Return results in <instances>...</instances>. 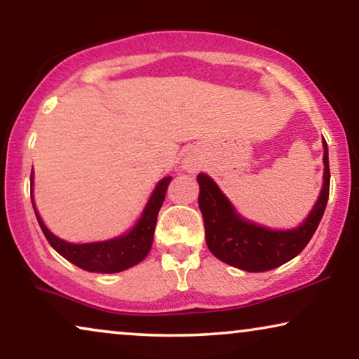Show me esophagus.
<instances>
[{
  "label": "esophagus",
  "instance_id": "1",
  "mask_svg": "<svg viewBox=\"0 0 359 359\" xmlns=\"http://www.w3.org/2000/svg\"><path fill=\"white\" fill-rule=\"evenodd\" d=\"M184 167H186V170H189V171H196V167H197L196 160L194 158H188L184 162Z\"/></svg>",
  "mask_w": 359,
  "mask_h": 359
}]
</instances>
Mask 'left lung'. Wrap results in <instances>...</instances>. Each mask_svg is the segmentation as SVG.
I'll return each instance as SVG.
<instances>
[{
  "instance_id": "1",
  "label": "left lung",
  "mask_w": 359,
  "mask_h": 359,
  "mask_svg": "<svg viewBox=\"0 0 359 359\" xmlns=\"http://www.w3.org/2000/svg\"><path fill=\"white\" fill-rule=\"evenodd\" d=\"M324 167V186L319 201L303 225L287 231L269 230L243 220L214 181L204 173L197 175L201 186L199 209L204 217L205 243L210 252L228 266L246 272H266L292 261L318 230L329 201L330 170L325 141Z\"/></svg>"
}]
</instances>
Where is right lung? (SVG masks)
I'll list each match as a JSON object with an SVG mask.
<instances>
[{"label": "right lung", "instance_id": "1", "mask_svg": "<svg viewBox=\"0 0 359 359\" xmlns=\"http://www.w3.org/2000/svg\"><path fill=\"white\" fill-rule=\"evenodd\" d=\"M30 180H32V176H30ZM170 183L171 178H163L160 181L157 188L154 189L152 196H150L147 205H145L136 226H134L128 235L102 243L72 244L60 240L58 236H55L53 233L43 225V222H41V218L37 214V209H35L34 201L32 205L45 238L51 244V248H53L56 252H60L66 261H69L71 264H74V266L84 270H89V272L116 273L121 272V270L136 266V264L141 262L149 254L150 248H152L158 210L163 204L165 196H167ZM30 199H32V197H30Z\"/></svg>", "mask_w": 359, "mask_h": 359}]
</instances>
